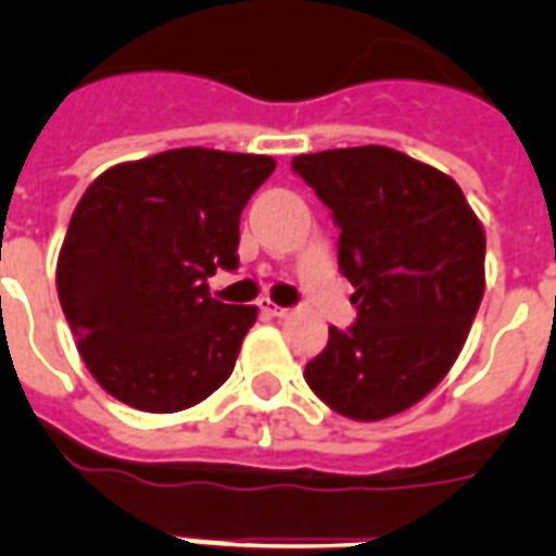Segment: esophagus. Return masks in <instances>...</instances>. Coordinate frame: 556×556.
Listing matches in <instances>:
<instances>
[{"instance_id":"1","label":"esophagus","mask_w":556,"mask_h":556,"mask_svg":"<svg viewBox=\"0 0 556 556\" xmlns=\"http://www.w3.org/2000/svg\"><path fill=\"white\" fill-rule=\"evenodd\" d=\"M260 312L268 314V317H286L288 308H282V305H277V303H270L268 296H265V300H260Z\"/></svg>"}]
</instances>
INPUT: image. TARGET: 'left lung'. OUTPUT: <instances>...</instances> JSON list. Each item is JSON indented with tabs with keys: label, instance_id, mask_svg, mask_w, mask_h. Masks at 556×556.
<instances>
[{
	"label": "left lung",
	"instance_id": "8db88e82",
	"mask_svg": "<svg viewBox=\"0 0 556 556\" xmlns=\"http://www.w3.org/2000/svg\"><path fill=\"white\" fill-rule=\"evenodd\" d=\"M291 167L340 227L357 320L331 326L305 383L334 413L380 421L456 364L484 294V227L441 169L389 147L296 155Z\"/></svg>",
	"mask_w": 556,
	"mask_h": 556
}]
</instances>
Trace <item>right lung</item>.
Returning a JSON list of instances; mask_svg holds the SVG:
<instances>
[{"mask_svg": "<svg viewBox=\"0 0 556 556\" xmlns=\"http://www.w3.org/2000/svg\"><path fill=\"white\" fill-rule=\"evenodd\" d=\"M270 155L185 147L109 167L83 192L56 260V294L83 364L143 413H181L236 366L256 305L213 300L239 265V216Z\"/></svg>", "mask_w": 556, "mask_h": 556, "instance_id": "add662e5", "label": "right lung"}]
</instances>
